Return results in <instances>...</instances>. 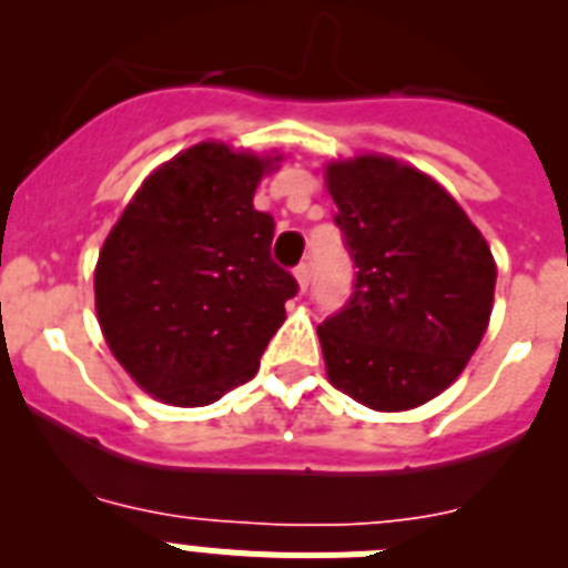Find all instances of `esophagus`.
<instances>
[{
    "mask_svg": "<svg viewBox=\"0 0 568 568\" xmlns=\"http://www.w3.org/2000/svg\"><path fill=\"white\" fill-rule=\"evenodd\" d=\"M295 278H298L301 293H307V287H310V264H307V261H301L298 267H295Z\"/></svg>",
    "mask_w": 568,
    "mask_h": 568,
    "instance_id": "esophagus-1",
    "label": "esophagus"
}]
</instances>
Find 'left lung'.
I'll return each mask as SVG.
<instances>
[{
  "mask_svg": "<svg viewBox=\"0 0 568 568\" xmlns=\"http://www.w3.org/2000/svg\"><path fill=\"white\" fill-rule=\"evenodd\" d=\"M353 295L318 327L335 389L378 413L433 400L478 349L495 298L480 230L435 179L389 155L327 164Z\"/></svg>",
  "mask_w": 568,
  "mask_h": 568,
  "instance_id": "obj_1",
  "label": "left lung"
}]
</instances>
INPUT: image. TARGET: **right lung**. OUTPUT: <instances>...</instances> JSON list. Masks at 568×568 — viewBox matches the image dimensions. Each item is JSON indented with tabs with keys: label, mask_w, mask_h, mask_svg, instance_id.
I'll return each mask as SVG.
<instances>
[{
	"label": "right lung",
	"mask_w": 568,
	"mask_h": 568,
	"mask_svg": "<svg viewBox=\"0 0 568 568\" xmlns=\"http://www.w3.org/2000/svg\"><path fill=\"white\" fill-rule=\"evenodd\" d=\"M275 159L202 142L150 173L97 264V315L144 393L204 406L258 373L298 293L270 255L275 222L253 207Z\"/></svg>",
	"instance_id": "right-lung-1"
}]
</instances>
